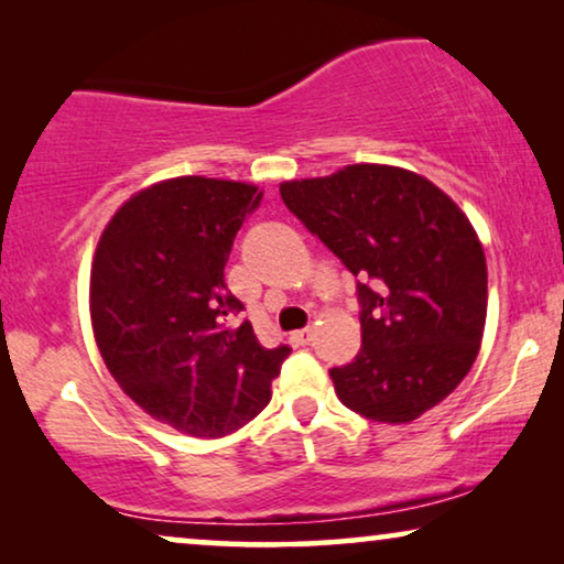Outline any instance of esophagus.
I'll return each instance as SVG.
<instances>
[{"label": "esophagus", "mask_w": 564, "mask_h": 564, "mask_svg": "<svg viewBox=\"0 0 564 564\" xmlns=\"http://www.w3.org/2000/svg\"><path fill=\"white\" fill-rule=\"evenodd\" d=\"M290 338H292V341H295V344L303 346V344H307V341H311V338H313V328H311V326L300 328V330H295V334H292Z\"/></svg>", "instance_id": "obj_1"}]
</instances>
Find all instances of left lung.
<instances>
[{"instance_id":"obj_1","label":"left lung","mask_w":564,"mask_h":564,"mask_svg":"<svg viewBox=\"0 0 564 564\" xmlns=\"http://www.w3.org/2000/svg\"><path fill=\"white\" fill-rule=\"evenodd\" d=\"M280 195L357 276L361 349L328 369L338 400L380 423L442 403L473 367L488 313V267L465 213L423 176L380 164L284 182Z\"/></svg>"}]
</instances>
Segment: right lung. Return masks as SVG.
<instances>
[{
    "instance_id": "obj_1",
    "label": "right lung",
    "mask_w": 564,
    "mask_h": 564,
    "mask_svg": "<svg viewBox=\"0 0 564 564\" xmlns=\"http://www.w3.org/2000/svg\"><path fill=\"white\" fill-rule=\"evenodd\" d=\"M261 192L180 176L138 192L107 223L91 264V328L107 369L145 413L226 436L272 398L290 346L267 349L226 288L230 246Z\"/></svg>"
}]
</instances>
